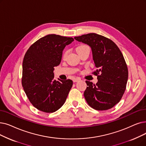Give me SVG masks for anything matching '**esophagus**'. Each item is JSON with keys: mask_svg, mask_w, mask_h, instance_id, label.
Listing matches in <instances>:
<instances>
[{"mask_svg": "<svg viewBox=\"0 0 146 146\" xmlns=\"http://www.w3.org/2000/svg\"><path fill=\"white\" fill-rule=\"evenodd\" d=\"M79 80H80V79H79V78H73V82H76L79 81Z\"/></svg>", "mask_w": 146, "mask_h": 146, "instance_id": "obj_1", "label": "esophagus"}]
</instances>
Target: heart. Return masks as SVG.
<instances>
[{
	"label": "heart",
	"mask_w": 146,
	"mask_h": 146,
	"mask_svg": "<svg viewBox=\"0 0 146 146\" xmlns=\"http://www.w3.org/2000/svg\"><path fill=\"white\" fill-rule=\"evenodd\" d=\"M90 49V48H89V46H88L87 45H80L79 46H78L77 48H76V51L78 54H79L80 52H82L83 50H85V49ZM68 50H65V51L64 52V53H63L62 54V58L65 59L67 56V54H68Z\"/></svg>",
	"instance_id": "b5f03b06"
}]
</instances>
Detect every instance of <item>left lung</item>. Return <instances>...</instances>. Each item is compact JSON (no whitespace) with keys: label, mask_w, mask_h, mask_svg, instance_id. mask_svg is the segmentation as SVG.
I'll use <instances>...</instances> for the list:
<instances>
[{"label":"left lung","mask_w":146,"mask_h":146,"mask_svg":"<svg viewBox=\"0 0 146 146\" xmlns=\"http://www.w3.org/2000/svg\"><path fill=\"white\" fill-rule=\"evenodd\" d=\"M74 39L91 48L93 60L97 68L96 85L86 81L84 97L89 106L97 110L112 108L121 100L128 78L127 65L122 53L111 40L104 36L89 33Z\"/></svg>","instance_id":"left-lung-1"}]
</instances>
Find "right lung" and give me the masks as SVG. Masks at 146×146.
I'll use <instances>...</instances> for the list:
<instances>
[{
    "instance_id": "1",
    "label": "right lung",
    "mask_w": 146,
    "mask_h": 146,
    "mask_svg": "<svg viewBox=\"0 0 146 146\" xmlns=\"http://www.w3.org/2000/svg\"><path fill=\"white\" fill-rule=\"evenodd\" d=\"M73 37L48 35L28 49L23 62L22 85L30 103L37 109L53 113L64 104L73 85L70 79H54V67L62 58V50Z\"/></svg>"
}]
</instances>
